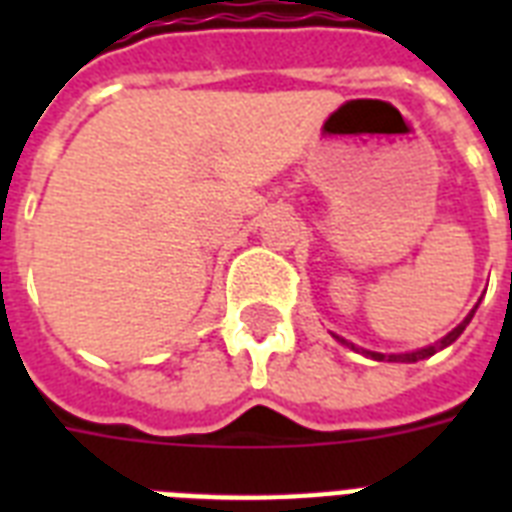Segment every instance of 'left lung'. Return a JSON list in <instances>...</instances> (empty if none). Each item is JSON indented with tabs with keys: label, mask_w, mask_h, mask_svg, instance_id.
Segmentation results:
<instances>
[{
	"label": "left lung",
	"mask_w": 512,
	"mask_h": 512,
	"mask_svg": "<svg viewBox=\"0 0 512 512\" xmlns=\"http://www.w3.org/2000/svg\"><path fill=\"white\" fill-rule=\"evenodd\" d=\"M476 308H478V305H476ZM476 308H473V311H470L468 316H465V321H462V324H457V327H454L452 332H449V335L441 337V340L433 342V345H428V348L412 350V353H390V356H388V353H374V350H364V353H366V356H372L374 361H401V364H414V361H422V358H428V356H433V353H438V350H444L446 345H452V342L457 340V337H460L462 332H465V327H468L470 319H473V313H476ZM337 340L345 342V345H350V348H353V350H358L356 345H353V342L342 340V337H337Z\"/></svg>",
	"instance_id": "left-lung-1"
}]
</instances>
